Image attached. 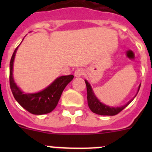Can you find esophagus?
I'll use <instances>...</instances> for the list:
<instances>
[{
  "instance_id": "1",
  "label": "esophagus",
  "mask_w": 152,
  "mask_h": 152,
  "mask_svg": "<svg viewBox=\"0 0 152 152\" xmlns=\"http://www.w3.org/2000/svg\"><path fill=\"white\" fill-rule=\"evenodd\" d=\"M83 74H84V70L82 69V68H77V69L75 70V77H80L81 75H83Z\"/></svg>"
}]
</instances>
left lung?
<instances>
[{
  "instance_id": "left-lung-1",
  "label": "left lung",
  "mask_w": 152,
  "mask_h": 152,
  "mask_svg": "<svg viewBox=\"0 0 152 152\" xmlns=\"http://www.w3.org/2000/svg\"><path fill=\"white\" fill-rule=\"evenodd\" d=\"M85 84L86 86H87V93H88V107H89V108L91 109V110L93 113L98 114V115H102V116H115V115L121 112L123 109L126 108L132 101V100L135 97V96H136L135 95L133 99H132L130 101H129L126 105H123L120 107H109V106L103 104V103H102L101 102H100V100H98L96 96H95L92 88H91V84L88 82V80H85ZM140 86L141 84L139 87L138 92L139 91ZM138 92H137V94H138Z\"/></svg>"
}]
</instances>
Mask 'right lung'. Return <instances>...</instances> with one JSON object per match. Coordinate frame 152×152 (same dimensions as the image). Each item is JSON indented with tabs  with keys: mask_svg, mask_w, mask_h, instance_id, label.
Masks as SVG:
<instances>
[{
	"mask_svg": "<svg viewBox=\"0 0 152 152\" xmlns=\"http://www.w3.org/2000/svg\"><path fill=\"white\" fill-rule=\"evenodd\" d=\"M17 49L18 47L13 52L10 62V86L13 96L19 104L30 113L42 115L52 112L57 106L64 89L72 81L74 76H61L43 91L36 94H24L17 87L13 77V61Z\"/></svg>",
	"mask_w": 152,
	"mask_h": 152,
	"instance_id": "obj_1",
	"label": "right lung"
}]
</instances>
